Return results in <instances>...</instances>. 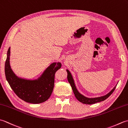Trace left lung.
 <instances>
[{
    "mask_svg": "<svg viewBox=\"0 0 128 128\" xmlns=\"http://www.w3.org/2000/svg\"><path fill=\"white\" fill-rule=\"evenodd\" d=\"M68 72V80L69 82L70 83V85L72 86V91L74 92V94H75V97L76 98L77 100L80 101V102L84 103V104H94V103L100 102L101 101H103V100H106L108 97H109L111 94H112L113 92L114 91V90L116 88V86L114 87L112 91H111L109 94H106V96L100 97H97V98H87L85 96H84L83 95L81 94L79 92H78L76 88L74 80H73L72 76L70 74V72L68 70H66Z\"/></svg>",
    "mask_w": 128,
    "mask_h": 128,
    "instance_id": "obj_1",
    "label": "left lung"
}]
</instances>
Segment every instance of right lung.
Here are the masks:
<instances>
[{"instance_id": "right-lung-1", "label": "right lung", "mask_w": 128, "mask_h": 128, "mask_svg": "<svg viewBox=\"0 0 128 128\" xmlns=\"http://www.w3.org/2000/svg\"><path fill=\"white\" fill-rule=\"evenodd\" d=\"M10 49L7 53L5 64V74L6 80L15 94L26 102L38 104L45 102L52 93L56 72L62 66L60 62H54L45 70L37 80H28L18 78L10 66Z\"/></svg>"}]
</instances>
